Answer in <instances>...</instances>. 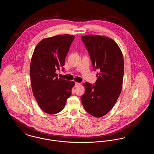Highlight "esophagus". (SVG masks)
<instances>
[{"label":"esophagus","mask_w":154,"mask_h":154,"mask_svg":"<svg viewBox=\"0 0 154 154\" xmlns=\"http://www.w3.org/2000/svg\"><path fill=\"white\" fill-rule=\"evenodd\" d=\"M79 85H80V83H79V82H75V87H78Z\"/></svg>","instance_id":"obj_1"}]
</instances>
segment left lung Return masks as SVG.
<instances>
[{"label": "left lung", "instance_id": "obj_1", "mask_svg": "<svg viewBox=\"0 0 154 154\" xmlns=\"http://www.w3.org/2000/svg\"><path fill=\"white\" fill-rule=\"evenodd\" d=\"M94 70H99L95 84L85 82L82 104L89 114L101 117L113 107L122 87L124 62L118 44L111 38L98 35L81 37Z\"/></svg>", "mask_w": 154, "mask_h": 154}]
</instances>
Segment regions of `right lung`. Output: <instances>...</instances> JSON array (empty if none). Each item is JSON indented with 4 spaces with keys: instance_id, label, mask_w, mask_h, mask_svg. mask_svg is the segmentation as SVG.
Wrapping results in <instances>:
<instances>
[{
    "instance_id": "right-lung-1",
    "label": "right lung",
    "mask_w": 154,
    "mask_h": 154,
    "mask_svg": "<svg viewBox=\"0 0 154 154\" xmlns=\"http://www.w3.org/2000/svg\"><path fill=\"white\" fill-rule=\"evenodd\" d=\"M74 39L70 35L46 38L37 44L33 52L30 66L32 91L39 107L47 114L61 111L72 95L74 82L58 79L56 71L65 65Z\"/></svg>"
}]
</instances>
